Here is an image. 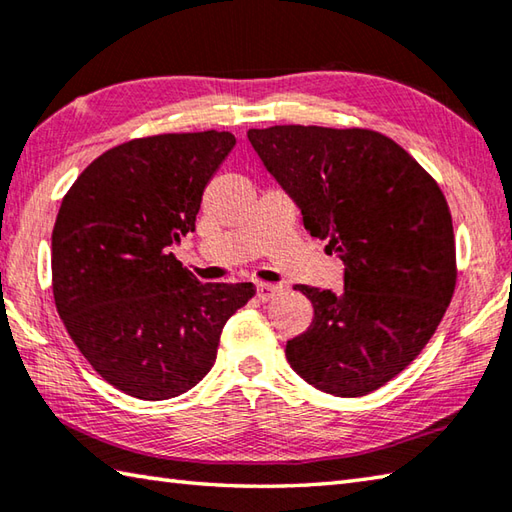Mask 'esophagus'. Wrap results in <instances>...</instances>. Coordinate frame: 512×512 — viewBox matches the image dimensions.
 <instances>
[{
  "label": "esophagus",
  "mask_w": 512,
  "mask_h": 512,
  "mask_svg": "<svg viewBox=\"0 0 512 512\" xmlns=\"http://www.w3.org/2000/svg\"><path fill=\"white\" fill-rule=\"evenodd\" d=\"M279 293H282V286L264 284V282L257 284V297L262 299V302H270V299H275Z\"/></svg>",
  "instance_id": "34e87169"
}]
</instances>
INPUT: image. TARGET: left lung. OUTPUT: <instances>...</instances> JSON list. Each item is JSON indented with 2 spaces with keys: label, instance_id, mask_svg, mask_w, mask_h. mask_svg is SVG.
<instances>
[{
  "label": "left lung",
  "instance_id": "left-lung-1",
  "mask_svg": "<svg viewBox=\"0 0 512 512\" xmlns=\"http://www.w3.org/2000/svg\"><path fill=\"white\" fill-rule=\"evenodd\" d=\"M248 142L344 264V290L297 284L313 324L288 339L290 368L337 397L368 395L422 353L455 290L453 219L406 150L364 128H250Z\"/></svg>",
  "mask_w": 512,
  "mask_h": 512
}]
</instances>
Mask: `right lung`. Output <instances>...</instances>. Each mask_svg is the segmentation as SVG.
I'll return each instance as SVG.
<instances>
[{
  "instance_id": "1",
  "label": "right lung",
  "mask_w": 512,
  "mask_h": 512,
  "mask_svg": "<svg viewBox=\"0 0 512 512\" xmlns=\"http://www.w3.org/2000/svg\"><path fill=\"white\" fill-rule=\"evenodd\" d=\"M235 137L130 139L75 179L53 228V295L77 348L108 384L162 402L202 382L253 284H202L170 246L195 230Z\"/></svg>"
}]
</instances>
